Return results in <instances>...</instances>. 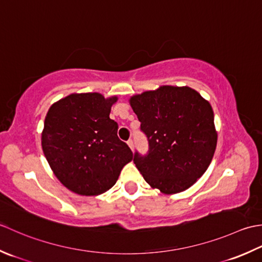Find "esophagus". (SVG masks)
Returning a JSON list of instances; mask_svg holds the SVG:
<instances>
[{"label":"esophagus","mask_w":262,"mask_h":262,"mask_svg":"<svg viewBox=\"0 0 262 262\" xmlns=\"http://www.w3.org/2000/svg\"><path fill=\"white\" fill-rule=\"evenodd\" d=\"M127 146H129V147L132 149V150H133V147H135V143H133V140H131V139H130V140H127Z\"/></svg>","instance_id":"1"}]
</instances>
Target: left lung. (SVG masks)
Listing matches in <instances>:
<instances>
[{
    "mask_svg": "<svg viewBox=\"0 0 262 262\" xmlns=\"http://www.w3.org/2000/svg\"><path fill=\"white\" fill-rule=\"evenodd\" d=\"M148 139L146 156L135 162L154 189L165 194L182 192L201 178L211 163L217 131L209 101L190 87L162 86L130 98Z\"/></svg>",
    "mask_w": 262,
    "mask_h": 262,
    "instance_id": "8db88e82",
    "label": "left lung"
}]
</instances>
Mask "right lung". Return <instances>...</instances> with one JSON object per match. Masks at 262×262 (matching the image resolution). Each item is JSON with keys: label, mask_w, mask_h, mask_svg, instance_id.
I'll use <instances>...</instances> for the list:
<instances>
[{"label": "right lung", "mask_w": 262, "mask_h": 262, "mask_svg": "<svg viewBox=\"0 0 262 262\" xmlns=\"http://www.w3.org/2000/svg\"><path fill=\"white\" fill-rule=\"evenodd\" d=\"M116 96L71 94L47 112L41 147L58 181L80 195H98L113 186L133 154L110 119Z\"/></svg>", "instance_id": "1"}]
</instances>
